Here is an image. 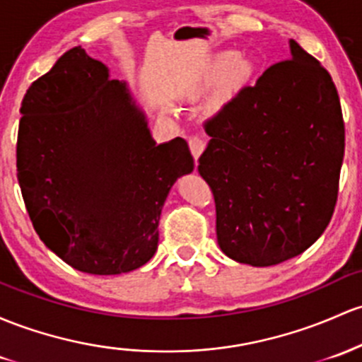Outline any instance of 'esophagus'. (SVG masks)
I'll list each match as a JSON object with an SVG mask.
<instances>
[{"mask_svg": "<svg viewBox=\"0 0 362 362\" xmlns=\"http://www.w3.org/2000/svg\"><path fill=\"white\" fill-rule=\"evenodd\" d=\"M204 146H206V141L199 136H192L189 137V148H190V153H192L194 160H197L199 158V154L204 151Z\"/></svg>", "mask_w": 362, "mask_h": 362, "instance_id": "esophagus-1", "label": "esophagus"}]
</instances>
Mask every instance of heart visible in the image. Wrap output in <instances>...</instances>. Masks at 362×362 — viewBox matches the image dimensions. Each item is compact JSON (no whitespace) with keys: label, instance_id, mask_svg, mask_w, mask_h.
<instances>
[{"label":"heart","instance_id":"heart-1","mask_svg":"<svg viewBox=\"0 0 362 362\" xmlns=\"http://www.w3.org/2000/svg\"><path fill=\"white\" fill-rule=\"evenodd\" d=\"M232 62H233V54H223V57L218 58L216 62H214L211 65V69L206 71V75H204V78H202L201 86L202 87L216 86L218 82H220L221 78H223L225 75L228 74L230 66H232V71H230V77H232V81L233 82L244 81V78L249 75V71H251V66H249V63L244 62V59H237V62L232 66Z\"/></svg>","mask_w":362,"mask_h":362}]
</instances>
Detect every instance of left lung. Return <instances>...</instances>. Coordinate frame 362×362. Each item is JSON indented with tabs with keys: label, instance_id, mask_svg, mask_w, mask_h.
Instances as JSON below:
<instances>
[{
	"label": "left lung",
	"instance_id": "left-lung-1",
	"mask_svg": "<svg viewBox=\"0 0 362 362\" xmlns=\"http://www.w3.org/2000/svg\"><path fill=\"white\" fill-rule=\"evenodd\" d=\"M201 177L216 206L220 249L233 261L273 266L325 232L339 196L345 127L337 87L291 41V58L204 122Z\"/></svg>",
	"mask_w": 362,
	"mask_h": 362
}]
</instances>
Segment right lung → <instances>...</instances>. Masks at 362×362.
I'll return each instance as SVG.
<instances>
[{
	"label": "right lung",
	"instance_id": "add662e5",
	"mask_svg": "<svg viewBox=\"0 0 362 362\" xmlns=\"http://www.w3.org/2000/svg\"><path fill=\"white\" fill-rule=\"evenodd\" d=\"M20 113L17 177L46 247L89 275L148 263L166 196L194 170L187 141L158 146L125 84L81 46L33 82Z\"/></svg>",
	"mask_w": 362,
	"mask_h": 362
}]
</instances>
